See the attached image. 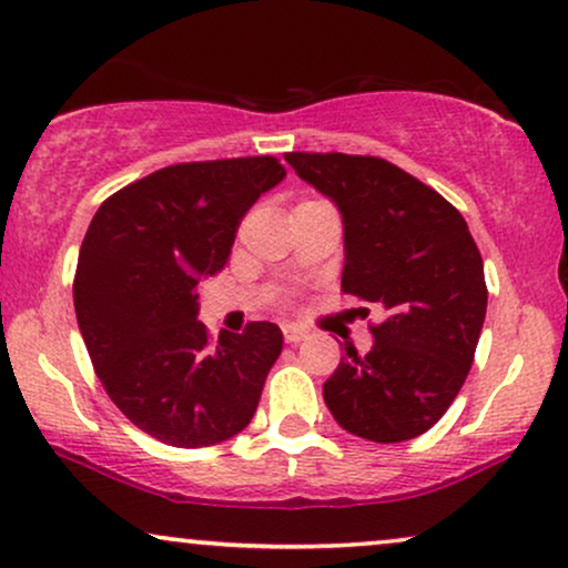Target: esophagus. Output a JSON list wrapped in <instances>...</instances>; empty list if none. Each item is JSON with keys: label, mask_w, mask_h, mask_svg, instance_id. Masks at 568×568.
<instances>
[{"label": "esophagus", "mask_w": 568, "mask_h": 568, "mask_svg": "<svg viewBox=\"0 0 568 568\" xmlns=\"http://www.w3.org/2000/svg\"><path fill=\"white\" fill-rule=\"evenodd\" d=\"M283 337H285V343L296 345V343H301V339L306 337V329L296 327V324H283Z\"/></svg>", "instance_id": "1"}]
</instances>
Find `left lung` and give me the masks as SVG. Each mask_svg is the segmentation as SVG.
I'll list each match as a JSON object with an SVG mask.
<instances>
[{
    "label": "left lung",
    "instance_id": "8db88e82",
    "mask_svg": "<svg viewBox=\"0 0 568 568\" xmlns=\"http://www.w3.org/2000/svg\"><path fill=\"white\" fill-rule=\"evenodd\" d=\"M285 161L343 213V291L387 314L372 324V351L347 347L324 382V403L368 442L426 434L463 389L486 320V275L465 217L384 158L285 153Z\"/></svg>",
    "mask_w": 568,
    "mask_h": 568
}]
</instances>
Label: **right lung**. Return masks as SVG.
I'll use <instances>...</instances> for the list:
<instances>
[{
	"instance_id": "right-lung-1",
	"label": "right lung",
	"mask_w": 568,
	"mask_h": 568,
	"mask_svg": "<svg viewBox=\"0 0 568 568\" xmlns=\"http://www.w3.org/2000/svg\"><path fill=\"white\" fill-rule=\"evenodd\" d=\"M277 158L176 163L98 207L74 272V314L113 405L171 447L236 436L283 351L272 322L213 339L196 283L229 262L241 217L280 184Z\"/></svg>"
}]
</instances>
